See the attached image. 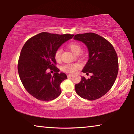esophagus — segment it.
Instances as JSON below:
<instances>
[{"instance_id":"obj_1","label":"esophagus","mask_w":134,"mask_h":134,"mask_svg":"<svg viewBox=\"0 0 134 134\" xmlns=\"http://www.w3.org/2000/svg\"><path fill=\"white\" fill-rule=\"evenodd\" d=\"M73 76V74H67V77H68V78H70V77H71Z\"/></svg>"}]
</instances>
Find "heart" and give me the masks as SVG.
<instances>
[{
	"label": "heart",
	"mask_w": 134,
	"mask_h": 134,
	"mask_svg": "<svg viewBox=\"0 0 134 134\" xmlns=\"http://www.w3.org/2000/svg\"><path fill=\"white\" fill-rule=\"evenodd\" d=\"M69 49L74 54L78 55L80 54L81 51V45L77 42H71L68 45ZM62 49L59 48L55 53V58L57 61H59L61 58V54H62ZM79 68L78 64H68L63 67V70L68 72H75Z\"/></svg>",
	"instance_id": "b5f03b06"
}]
</instances>
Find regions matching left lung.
Masks as SVG:
<instances>
[{
	"label": "left lung",
	"instance_id": "1",
	"mask_svg": "<svg viewBox=\"0 0 134 134\" xmlns=\"http://www.w3.org/2000/svg\"><path fill=\"white\" fill-rule=\"evenodd\" d=\"M74 40L82 42L89 51V59L83 72L92 73L90 79L81 77L75 85L76 93L82 98L93 100L108 93L112 87L118 72V60L110 43L94 33L77 34Z\"/></svg>",
	"mask_w": 134,
	"mask_h": 134
}]
</instances>
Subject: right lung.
<instances>
[{
    "mask_svg": "<svg viewBox=\"0 0 134 134\" xmlns=\"http://www.w3.org/2000/svg\"><path fill=\"white\" fill-rule=\"evenodd\" d=\"M74 35H58L41 32L29 39L24 44L18 62V73L22 83L29 94L40 100L49 101L62 93L60 85L67 79L55 66V53L61 45ZM54 70L53 75L47 72Z\"/></svg>",
    "mask_w": 134,
    "mask_h": 134,
    "instance_id": "right-lung-1",
    "label": "right lung"
}]
</instances>
